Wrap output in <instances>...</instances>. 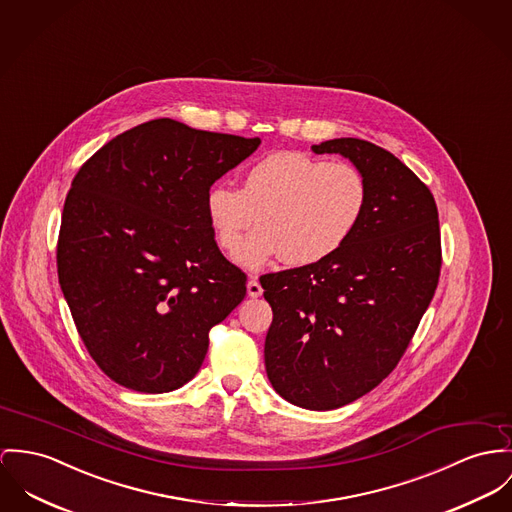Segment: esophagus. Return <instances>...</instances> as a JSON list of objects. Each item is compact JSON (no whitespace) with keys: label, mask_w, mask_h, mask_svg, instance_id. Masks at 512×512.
<instances>
[{"label":"esophagus","mask_w":512,"mask_h":512,"mask_svg":"<svg viewBox=\"0 0 512 512\" xmlns=\"http://www.w3.org/2000/svg\"><path fill=\"white\" fill-rule=\"evenodd\" d=\"M247 294L251 298H259L263 294V288H261V284H259V280L255 276H251L249 282H247Z\"/></svg>","instance_id":"1"}]
</instances>
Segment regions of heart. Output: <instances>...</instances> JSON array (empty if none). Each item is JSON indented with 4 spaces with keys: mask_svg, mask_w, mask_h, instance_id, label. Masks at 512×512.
<instances>
[{
    "mask_svg": "<svg viewBox=\"0 0 512 512\" xmlns=\"http://www.w3.org/2000/svg\"><path fill=\"white\" fill-rule=\"evenodd\" d=\"M204 204L220 247L232 255L252 222L262 224L243 242L239 265L259 269L282 257L290 267H310L351 241L368 208V183L351 163L273 152L243 171L241 189L212 185Z\"/></svg>",
    "mask_w": 512,
    "mask_h": 512,
    "instance_id": "b5f03b06",
    "label": "heart"
}]
</instances>
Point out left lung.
<instances>
[{"label": "left lung", "instance_id": "1", "mask_svg": "<svg viewBox=\"0 0 512 512\" xmlns=\"http://www.w3.org/2000/svg\"><path fill=\"white\" fill-rule=\"evenodd\" d=\"M312 152L349 159L368 208L331 259L261 276L273 308L265 368L280 397L327 411L374 390L405 353L438 284L440 228L431 191L388 150L333 138Z\"/></svg>", "mask_w": 512, "mask_h": 512}]
</instances>
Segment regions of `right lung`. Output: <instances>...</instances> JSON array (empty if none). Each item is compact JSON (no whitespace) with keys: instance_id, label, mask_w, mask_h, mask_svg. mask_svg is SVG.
Listing matches in <instances>:
<instances>
[{"instance_id":"1","label":"right lung","mask_w":512,"mask_h":512,"mask_svg":"<svg viewBox=\"0 0 512 512\" xmlns=\"http://www.w3.org/2000/svg\"><path fill=\"white\" fill-rule=\"evenodd\" d=\"M259 144L158 118L118 134L74 177L58 280L81 341L120 386H185L208 331L245 298V275L220 253L204 202Z\"/></svg>"}]
</instances>
